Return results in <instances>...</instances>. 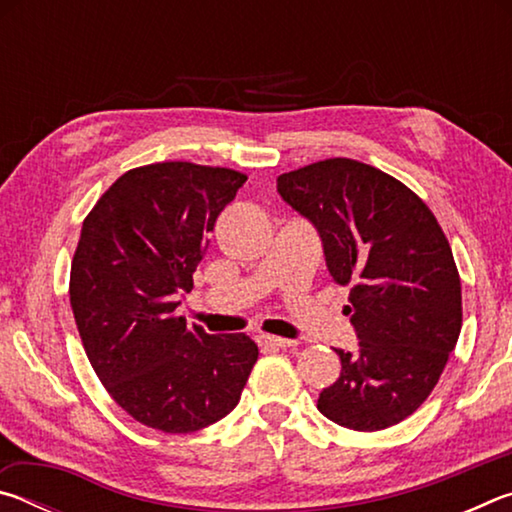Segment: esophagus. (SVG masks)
Masks as SVG:
<instances>
[{
  "instance_id": "34e87169",
  "label": "esophagus",
  "mask_w": 512,
  "mask_h": 512,
  "mask_svg": "<svg viewBox=\"0 0 512 512\" xmlns=\"http://www.w3.org/2000/svg\"><path fill=\"white\" fill-rule=\"evenodd\" d=\"M259 345H264V348H291V345H296V341H289V339H282V336H271V334H262L259 336Z\"/></svg>"
}]
</instances>
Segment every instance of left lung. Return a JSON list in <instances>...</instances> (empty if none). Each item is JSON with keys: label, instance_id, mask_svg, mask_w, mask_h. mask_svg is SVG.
I'll list each match as a JSON object with an SVG mask.
<instances>
[{"label": "left lung", "instance_id": "obj_1", "mask_svg": "<svg viewBox=\"0 0 512 512\" xmlns=\"http://www.w3.org/2000/svg\"><path fill=\"white\" fill-rule=\"evenodd\" d=\"M277 192L318 230L329 275L350 287L359 345L336 350L341 377L318 411L341 427L379 431L427 400L463 325L452 248L420 196L350 158L282 173Z\"/></svg>", "mask_w": 512, "mask_h": 512}]
</instances>
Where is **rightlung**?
<instances>
[{
	"instance_id": "right-lung-1",
	"label": "right lung",
	"mask_w": 512,
	"mask_h": 512,
	"mask_svg": "<svg viewBox=\"0 0 512 512\" xmlns=\"http://www.w3.org/2000/svg\"><path fill=\"white\" fill-rule=\"evenodd\" d=\"M246 176L194 162L126 171L85 216L69 302L85 354L112 400L164 433L210 427L239 404L257 345L173 316Z\"/></svg>"
}]
</instances>
